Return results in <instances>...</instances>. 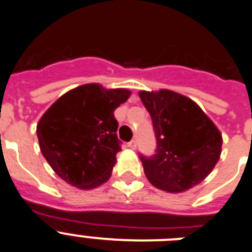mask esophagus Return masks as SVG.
<instances>
[{"label": "esophagus", "instance_id": "esophagus-1", "mask_svg": "<svg viewBox=\"0 0 252 252\" xmlns=\"http://www.w3.org/2000/svg\"><path fill=\"white\" fill-rule=\"evenodd\" d=\"M127 145H128V148H131V149H136V141H135V140H131Z\"/></svg>", "mask_w": 252, "mask_h": 252}]
</instances>
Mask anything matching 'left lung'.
Returning <instances> with one entry per match:
<instances>
[{
	"mask_svg": "<svg viewBox=\"0 0 252 252\" xmlns=\"http://www.w3.org/2000/svg\"><path fill=\"white\" fill-rule=\"evenodd\" d=\"M151 116L157 137L153 157L140 154L146 178L169 193L197 186L213 170L222 148V135L192 99L177 92L139 93Z\"/></svg>",
	"mask_w": 252,
	"mask_h": 252,
	"instance_id": "1",
	"label": "left lung"
}]
</instances>
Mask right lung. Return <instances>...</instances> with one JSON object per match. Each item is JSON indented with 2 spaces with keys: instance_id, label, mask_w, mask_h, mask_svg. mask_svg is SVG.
<instances>
[{
  "instance_id": "right-lung-1",
  "label": "right lung",
  "mask_w": 252,
  "mask_h": 252,
  "mask_svg": "<svg viewBox=\"0 0 252 252\" xmlns=\"http://www.w3.org/2000/svg\"><path fill=\"white\" fill-rule=\"evenodd\" d=\"M130 94L122 88L84 84L62 95L40 119V150L66 183L92 189L108 180L121 150L113 112Z\"/></svg>"
}]
</instances>
